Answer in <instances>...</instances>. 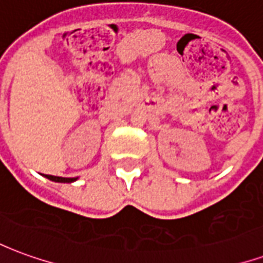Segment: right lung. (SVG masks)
Returning a JSON list of instances; mask_svg holds the SVG:
<instances>
[{
  "mask_svg": "<svg viewBox=\"0 0 263 263\" xmlns=\"http://www.w3.org/2000/svg\"><path fill=\"white\" fill-rule=\"evenodd\" d=\"M45 177L56 183H73L77 180V177H59V176H50V175H46Z\"/></svg>",
  "mask_w": 263,
  "mask_h": 263,
  "instance_id": "1",
  "label": "right lung"
}]
</instances>
